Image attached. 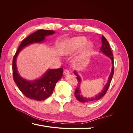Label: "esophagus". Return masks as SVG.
I'll use <instances>...</instances> for the list:
<instances>
[{
  "label": "esophagus",
  "mask_w": 133,
  "mask_h": 133,
  "mask_svg": "<svg viewBox=\"0 0 133 133\" xmlns=\"http://www.w3.org/2000/svg\"><path fill=\"white\" fill-rule=\"evenodd\" d=\"M69 73H70V72L68 69H65V70H64V71H63V74L64 75H66L68 74H69Z\"/></svg>",
  "instance_id": "1"
}]
</instances>
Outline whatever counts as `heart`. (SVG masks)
<instances>
[{
  "mask_svg": "<svg viewBox=\"0 0 133 133\" xmlns=\"http://www.w3.org/2000/svg\"><path fill=\"white\" fill-rule=\"evenodd\" d=\"M87 39L83 37H78L71 38L67 41L61 49V53L63 55H69L83 47V49L78 58L79 62H82L85 60L89 54L91 49V44L87 43Z\"/></svg>",
  "mask_w": 133,
  "mask_h": 133,
  "instance_id": "obj_1",
  "label": "heart"
}]
</instances>
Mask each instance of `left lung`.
<instances>
[{"mask_svg": "<svg viewBox=\"0 0 133 133\" xmlns=\"http://www.w3.org/2000/svg\"><path fill=\"white\" fill-rule=\"evenodd\" d=\"M102 45L101 48H100V50H101L104 54H105L106 55L108 56V57H109L112 60V70H111V72L109 76L108 82L107 83L105 87H104L103 91L101 92H100V93L98 94V95H96V96H94V97L89 98L83 97V96L81 94H80V82H81V79H80L79 75L76 73L75 71H74V74H75V75L76 76H77V77H76V79H77L78 82L77 87H76L75 89L74 95H75V96L76 98V99L79 100V101L80 102L89 103V102H95V101H96V100H98L100 99L101 98H102L104 95H105V94H106V92H107V91L109 89V86H110V84L112 76H113L114 71L113 54H112V53L110 48L109 46V43H108L106 38L104 37L103 35H102Z\"/></svg>", "mask_w": 133, "mask_h": 133, "instance_id": "1", "label": "left lung"}]
</instances>
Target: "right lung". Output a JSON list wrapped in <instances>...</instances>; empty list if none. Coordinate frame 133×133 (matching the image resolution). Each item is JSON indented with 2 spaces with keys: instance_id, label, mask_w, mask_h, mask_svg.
<instances>
[{
  "instance_id": "right-lung-1",
  "label": "right lung",
  "mask_w": 133,
  "mask_h": 133,
  "mask_svg": "<svg viewBox=\"0 0 133 133\" xmlns=\"http://www.w3.org/2000/svg\"><path fill=\"white\" fill-rule=\"evenodd\" d=\"M55 33L54 30H39L31 34L23 40L18 48L13 59V79L19 90L27 98L41 101L47 99L53 93L55 86L63 75V68L50 69L41 79L28 81L22 78L18 73L16 66V58L19 51L24 47L31 43H41L44 41L47 35Z\"/></svg>"
}]
</instances>
